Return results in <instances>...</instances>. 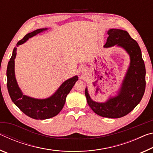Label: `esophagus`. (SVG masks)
<instances>
[{
    "mask_svg": "<svg viewBox=\"0 0 153 153\" xmlns=\"http://www.w3.org/2000/svg\"><path fill=\"white\" fill-rule=\"evenodd\" d=\"M82 74H84V73H85V71H84V70H83V69H82Z\"/></svg>",
    "mask_w": 153,
    "mask_h": 153,
    "instance_id": "esophagus-1",
    "label": "esophagus"
}]
</instances>
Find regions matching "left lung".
Segmentation results:
<instances>
[{
    "mask_svg": "<svg viewBox=\"0 0 153 153\" xmlns=\"http://www.w3.org/2000/svg\"><path fill=\"white\" fill-rule=\"evenodd\" d=\"M105 48L116 46L123 48L130 62L117 94L110 97L104 102H96L90 98L88 88L85 90L87 102L97 115L108 118H120L131 112L139 104L146 87V69L140 48L128 32L120 29L108 30Z\"/></svg>",
    "mask_w": 153,
    "mask_h": 153,
    "instance_id": "1",
    "label": "left lung"
}]
</instances>
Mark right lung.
Instances as JSON below:
<instances>
[{"label":"right lung","mask_w":153,"mask_h":153,"mask_svg":"<svg viewBox=\"0 0 153 153\" xmlns=\"http://www.w3.org/2000/svg\"><path fill=\"white\" fill-rule=\"evenodd\" d=\"M46 30H47V28H42L27 33L22 40L17 42V46L25 43L29 38ZM16 55L17 48L15 47L7 69V89L12 101L23 113L35 120H46L58 115L63 107L67 94L74 87L75 83L78 80V77L75 76L67 79L48 98L40 99L28 97L23 94L15 78V59Z\"/></svg>","instance_id":"right-lung-1"}]
</instances>
